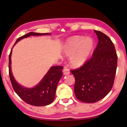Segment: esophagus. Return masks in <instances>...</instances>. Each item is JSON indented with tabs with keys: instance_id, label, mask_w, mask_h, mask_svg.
<instances>
[{
	"instance_id": "obj_1",
	"label": "esophagus",
	"mask_w": 127,
	"mask_h": 127,
	"mask_svg": "<svg viewBox=\"0 0 127 127\" xmlns=\"http://www.w3.org/2000/svg\"><path fill=\"white\" fill-rule=\"evenodd\" d=\"M63 73L64 75H69L70 73V71L68 68L64 67L63 69Z\"/></svg>"
}]
</instances>
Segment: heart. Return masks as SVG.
<instances>
[{
	"instance_id": "heart-1",
	"label": "heart",
	"mask_w": 127,
	"mask_h": 127,
	"mask_svg": "<svg viewBox=\"0 0 127 127\" xmlns=\"http://www.w3.org/2000/svg\"><path fill=\"white\" fill-rule=\"evenodd\" d=\"M94 47V40L90 37L75 36L68 39L63 50L68 56L72 65L80 67L88 60Z\"/></svg>"
}]
</instances>
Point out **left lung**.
Segmentation results:
<instances>
[{"instance_id":"1","label":"left lung","mask_w":127,"mask_h":127,"mask_svg":"<svg viewBox=\"0 0 127 127\" xmlns=\"http://www.w3.org/2000/svg\"><path fill=\"white\" fill-rule=\"evenodd\" d=\"M94 31L99 41L92 57L80 68L71 70L75 79L76 97L87 103L99 101L110 92L118 65V55L112 40L101 32Z\"/></svg>"}]
</instances>
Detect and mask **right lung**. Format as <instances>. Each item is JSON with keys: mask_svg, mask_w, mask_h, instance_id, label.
<instances>
[{"mask_svg": "<svg viewBox=\"0 0 127 127\" xmlns=\"http://www.w3.org/2000/svg\"><path fill=\"white\" fill-rule=\"evenodd\" d=\"M50 33L29 32L22 36L19 37L15 43L20 40L29 37L30 36H39L50 35ZM12 50L9 55V76L12 88L17 95L28 104L34 106H44L51 104L55 99L57 86L60 79L63 76L62 69L63 66H54L49 69L48 72L36 86L32 88H24L20 86L15 80L11 72V56Z\"/></svg>", "mask_w": 127, "mask_h": 127, "instance_id": "obj_1", "label": "right lung"}]
</instances>
